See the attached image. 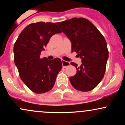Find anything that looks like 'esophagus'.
Segmentation results:
<instances>
[{"instance_id": "34e87169", "label": "esophagus", "mask_w": 125, "mask_h": 125, "mask_svg": "<svg viewBox=\"0 0 125 125\" xmlns=\"http://www.w3.org/2000/svg\"><path fill=\"white\" fill-rule=\"evenodd\" d=\"M62 63L63 67H64V68L67 66H69L71 64L69 62H66L65 61H63V60H62Z\"/></svg>"}]
</instances>
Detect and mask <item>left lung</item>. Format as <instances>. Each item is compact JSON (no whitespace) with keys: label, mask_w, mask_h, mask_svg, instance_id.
<instances>
[{"label":"left lung","mask_w":125,"mask_h":125,"mask_svg":"<svg viewBox=\"0 0 125 125\" xmlns=\"http://www.w3.org/2000/svg\"><path fill=\"white\" fill-rule=\"evenodd\" d=\"M70 40L72 51L77 53L82 64L71 62L76 67V74L69 77L74 89L82 92L90 91L104 78L109 52L104 37L88 20L74 18L56 23Z\"/></svg>","instance_id":"left-lung-1"}]
</instances>
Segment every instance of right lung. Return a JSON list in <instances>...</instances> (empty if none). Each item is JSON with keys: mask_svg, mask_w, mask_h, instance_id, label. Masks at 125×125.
I'll return each instance as SVG.
<instances>
[{"mask_svg": "<svg viewBox=\"0 0 125 125\" xmlns=\"http://www.w3.org/2000/svg\"><path fill=\"white\" fill-rule=\"evenodd\" d=\"M61 32L56 23H33L23 30L14 45V62L20 77L36 94L51 90L62 68L59 58L49 61L40 58L51 37Z\"/></svg>", "mask_w": 125, "mask_h": 125, "instance_id": "right-lung-1", "label": "right lung"}]
</instances>
